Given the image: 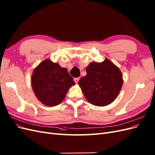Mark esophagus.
I'll list each match as a JSON object with an SVG mask.
<instances>
[{"instance_id":"esophagus-1","label":"esophagus","mask_w":155,"mask_h":155,"mask_svg":"<svg viewBox=\"0 0 155 155\" xmlns=\"http://www.w3.org/2000/svg\"><path fill=\"white\" fill-rule=\"evenodd\" d=\"M79 79H80V78H74V81H75V83H78V81H79Z\"/></svg>"}]
</instances>
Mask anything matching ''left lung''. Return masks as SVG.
<instances>
[{"label":"left lung","instance_id":"8db88e82","mask_svg":"<svg viewBox=\"0 0 155 155\" xmlns=\"http://www.w3.org/2000/svg\"><path fill=\"white\" fill-rule=\"evenodd\" d=\"M86 71V76L78 82L86 99L96 106L110 104L118 96L123 85L120 69L105 59L101 63H91Z\"/></svg>","mask_w":155,"mask_h":155}]
</instances>
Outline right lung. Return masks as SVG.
<instances>
[{"label":"right lung","instance_id":"obj_1","mask_svg":"<svg viewBox=\"0 0 155 155\" xmlns=\"http://www.w3.org/2000/svg\"><path fill=\"white\" fill-rule=\"evenodd\" d=\"M31 85L37 99L46 106L53 107L62 102L75 83L67 68L46 59L34 69Z\"/></svg>","mask_w":155,"mask_h":155}]
</instances>
